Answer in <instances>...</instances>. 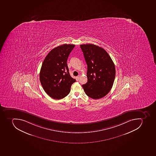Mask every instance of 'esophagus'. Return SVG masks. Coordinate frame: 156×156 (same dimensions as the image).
I'll return each instance as SVG.
<instances>
[{
  "mask_svg": "<svg viewBox=\"0 0 156 156\" xmlns=\"http://www.w3.org/2000/svg\"><path fill=\"white\" fill-rule=\"evenodd\" d=\"M80 76L79 75V76H78L77 77H76V79H77V80H79V79H80Z\"/></svg>",
  "mask_w": 156,
  "mask_h": 156,
  "instance_id": "1",
  "label": "esophagus"
}]
</instances>
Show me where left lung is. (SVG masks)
<instances>
[{"instance_id": "obj_1", "label": "left lung", "mask_w": 156, "mask_h": 156, "mask_svg": "<svg viewBox=\"0 0 156 156\" xmlns=\"http://www.w3.org/2000/svg\"><path fill=\"white\" fill-rule=\"evenodd\" d=\"M80 48L87 66V82L82 87L89 97L101 98L112 88L115 77V64L106 50L100 46L84 44Z\"/></svg>"}]
</instances>
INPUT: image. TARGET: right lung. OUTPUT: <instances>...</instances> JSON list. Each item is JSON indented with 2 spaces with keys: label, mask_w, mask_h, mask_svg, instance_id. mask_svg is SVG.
<instances>
[{
  "label": "right lung",
  "mask_w": 156,
  "mask_h": 156,
  "mask_svg": "<svg viewBox=\"0 0 156 156\" xmlns=\"http://www.w3.org/2000/svg\"><path fill=\"white\" fill-rule=\"evenodd\" d=\"M74 46L65 44L54 48L42 62L40 82L44 91L52 98L61 99L67 96L76 81L70 75L67 65V58Z\"/></svg>",
  "instance_id": "add662e5"
}]
</instances>
